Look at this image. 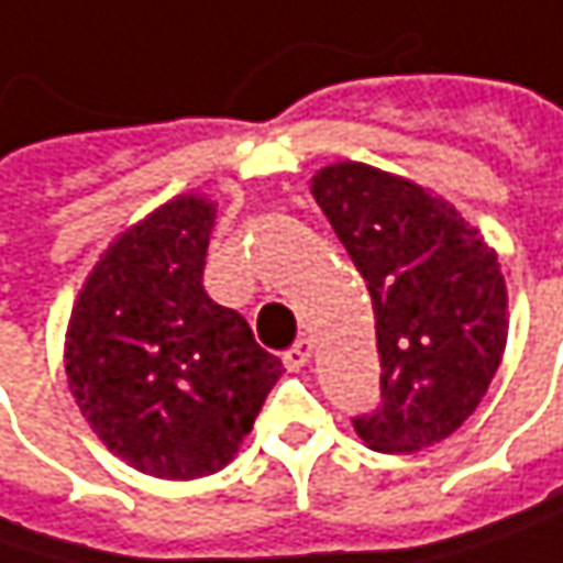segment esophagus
<instances>
[{
  "instance_id": "obj_1",
  "label": "esophagus",
  "mask_w": 563,
  "mask_h": 563,
  "mask_svg": "<svg viewBox=\"0 0 563 563\" xmlns=\"http://www.w3.org/2000/svg\"><path fill=\"white\" fill-rule=\"evenodd\" d=\"M312 353H314L312 341H306V338H302V341H296L292 347L283 353V366H286L289 373H299L302 366H309Z\"/></svg>"
}]
</instances>
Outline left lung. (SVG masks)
Returning <instances> with one entry per match:
<instances>
[{
  "instance_id": "obj_1",
  "label": "left lung",
  "mask_w": 563,
  "mask_h": 563,
  "mask_svg": "<svg viewBox=\"0 0 563 563\" xmlns=\"http://www.w3.org/2000/svg\"><path fill=\"white\" fill-rule=\"evenodd\" d=\"M312 197L373 296L382 405L353 420L376 452H417L481 405L507 347L497 251L433 190L363 162L314 172Z\"/></svg>"
}]
</instances>
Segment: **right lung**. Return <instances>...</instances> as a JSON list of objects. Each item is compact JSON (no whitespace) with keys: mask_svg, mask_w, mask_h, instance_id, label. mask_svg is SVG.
Masks as SVG:
<instances>
[{"mask_svg":"<svg viewBox=\"0 0 563 563\" xmlns=\"http://www.w3.org/2000/svg\"><path fill=\"white\" fill-rule=\"evenodd\" d=\"M216 203L178 194L98 257L66 328L69 391L130 468L194 481L225 468L283 363L203 289Z\"/></svg>","mask_w":563,"mask_h":563,"instance_id":"right-lung-1","label":"right lung"}]
</instances>
